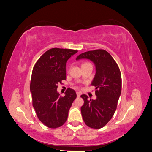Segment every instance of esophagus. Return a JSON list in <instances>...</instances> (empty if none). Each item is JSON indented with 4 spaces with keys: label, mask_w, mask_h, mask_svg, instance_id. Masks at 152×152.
<instances>
[{
    "label": "esophagus",
    "mask_w": 152,
    "mask_h": 152,
    "mask_svg": "<svg viewBox=\"0 0 152 152\" xmlns=\"http://www.w3.org/2000/svg\"><path fill=\"white\" fill-rule=\"evenodd\" d=\"M76 93H77V97H80V95H81V93H80V92L77 91Z\"/></svg>",
    "instance_id": "obj_1"
}]
</instances>
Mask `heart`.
Listing matches in <instances>:
<instances>
[{"label":"heart","instance_id":"obj_1","mask_svg":"<svg viewBox=\"0 0 152 152\" xmlns=\"http://www.w3.org/2000/svg\"><path fill=\"white\" fill-rule=\"evenodd\" d=\"M86 64H89V63H83V64H82V65H86Z\"/></svg>","mask_w":152,"mask_h":152}]
</instances>
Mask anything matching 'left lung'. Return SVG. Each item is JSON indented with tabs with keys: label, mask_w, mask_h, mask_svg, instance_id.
Wrapping results in <instances>:
<instances>
[{
	"label": "left lung",
	"mask_w": 152,
	"mask_h": 152,
	"mask_svg": "<svg viewBox=\"0 0 152 152\" xmlns=\"http://www.w3.org/2000/svg\"><path fill=\"white\" fill-rule=\"evenodd\" d=\"M88 59L96 66V74L91 85L96 87V99L80 96L84 103L81 113L86 125L93 129L104 127L117 109L121 94L122 78L120 69L112 56L103 49L89 50L79 55L76 60Z\"/></svg>",
	"instance_id": "8db88e82"
}]
</instances>
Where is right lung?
I'll list each match as a JSON object with an SVG mask.
<instances>
[{
	"mask_svg": "<svg viewBox=\"0 0 152 152\" xmlns=\"http://www.w3.org/2000/svg\"><path fill=\"white\" fill-rule=\"evenodd\" d=\"M77 50L53 48L36 62L32 71L30 91L32 104L41 122L57 128L66 121L68 111L77 98L75 91L68 88L65 96L58 93V84L66 80V63Z\"/></svg>",
	"mask_w": 152,
	"mask_h": 152,
	"instance_id": "1",
	"label": "right lung"
}]
</instances>
